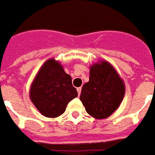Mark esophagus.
Masks as SVG:
<instances>
[{"label": "esophagus", "mask_w": 155, "mask_h": 155, "mask_svg": "<svg viewBox=\"0 0 155 155\" xmlns=\"http://www.w3.org/2000/svg\"><path fill=\"white\" fill-rule=\"evenodd\" d=\"M77 90H78V95H80V94H81V90H82V88H81V87H78V88H77Z\"/></svg>", "instance_id": "esophagus-1"}]
</instances>
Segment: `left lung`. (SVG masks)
<instances>
[{
	"label": "left lung",
	"instance_id": "8db88e82",
	"mask_svg": "<svg viewBox=\"0 0 155 155\" xmlns=\"http://www.w3.org/2000/svg\"><path fill=\"white\" fill-rule=\"evenodd\" d=\"M125 93L123 79L107 61L90 65V80L81 91L80 100L85 110L96 119L108 118L119 108Z\"/></svg>",
	"mask_w": 155,
	"mask_h": 155
}]
</instances>
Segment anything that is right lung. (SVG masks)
<instances>
[{"mask_svg": "<svg viewBox=\"0 0 155 155\" xmlns=\"http://www.w3.org/2000/svg\"><path fill=\"white\" fill-rule=\"evenodd\" d=\"M77 96L71 76L65 73L61 62L54 59L44 62L30 88L32 103L47 118L61 116L68 103Z\"/></svg>", "mask_w": 155, "mask_h": 155, "instance_id": "add662e5", "label": "right lung"}]
</instances>
